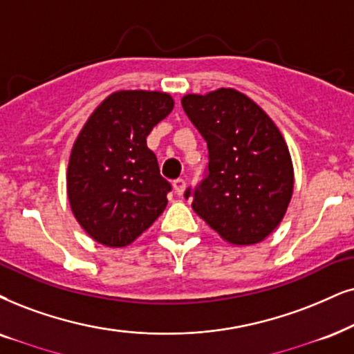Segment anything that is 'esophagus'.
Segmentation results:
<instances>
[{
    "mask_svg": "<svg viewBox=\"0 0 354 354\" xmlns=\"http://www.w3.org/2000/svg\"><path fill=\"white\" fill-rule=\"evenodd\" d=\"M173 187H174V192H176L178 196H183V192L186 189V181L183 180V178H178V180L173 181Z\"/></svg>",
    "mask_w": 354,
    "mask_h": 354,
    "instance_id": "esophagus-1",
    "label": "esophagus"
}]
</instances>
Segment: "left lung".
Here are the masks:
<instances>
[{
  "mask_svg": "<svg viewBox=\"0 0 354 354\" xmlns=\"http://www.w3.org/2000/svg\"><path fill=\"white\" fill-rule=\"evenodd\" d=\"M183 109L207 142V176L192 209L232 245L259 243L283 221L294 191L292 160L283 133L247 95L218 88L186 95Z\"/></svg>",
  "mask_w": 354,
  "mask_h": 354,
  "instance_id": "1",
  "label": "left lung"
}]
</instances>
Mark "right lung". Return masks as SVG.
Here are the masks:
<instances>
[{
  "mask_svg": "<svg viewBox=\"0 0 354 354\" xmlns=\"http://www.w3.org/2000/svg\"><path fill=\"white\" fill-rule=\"evenodd\" d=\"M168 93L122 89L93 111L70 153L66 194L83 230L122 248L167 207L169 183L160 174L147 136L173 111Z\"/></svg>",
  "mask_w": 354,
  "mask_h": 354,
  "instance_id": "obj_1",
  "label": "right lung"
}]
</instances>
